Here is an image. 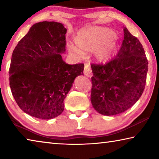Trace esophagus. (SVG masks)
I'll use <instances>...</instances> for the list:
<instances>
[{
    "instance_id": "34e87169",
    "label": "esophagus",
    "mask_w": 159,
    "mask_h": 159,
    "mask_svg": "<svg viewBox=\"0 0 159 159\" xmlns=\"http://www.w3.org/2000/svg\"><path fill=\"white\" fill-rule=\"evenodd\" d=\"M84 74L86 76L90 77L92 76V70H91L89 64H85L84 66Z\"/></svg>"
}]
</instances>
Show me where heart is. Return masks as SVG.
Returning a JSON list of instances; mask_svg holds the SVG:
<instances>
[{"instance_id": "1", "label": "heart", "mask_w": 159, "mask_h": 159, "mask_svg": "<svg viewBox=\"0 0 159 159\" xmlns=\"http://www.w3.org/2000/svg\"><path fill=\"white\" fill-rule=\"evenodd\" d=\"M74 45H69V51L81 57L85 52H95L96 60L100 62L108 61L116 50V34L111 29L101 27H89L78 32L74 38Z\"/></svg>"}]
</instances>
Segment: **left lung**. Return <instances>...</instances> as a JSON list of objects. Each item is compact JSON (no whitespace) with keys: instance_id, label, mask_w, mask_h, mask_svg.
Segmentation results:
<instances>
[{"instance_id":"8db88e82","label":"left lung","mask_w":159,"mask_h":159,"mask_svg":"<svg viewBox=\"0 0 159 159\" xmlns=\"http://www.w3.org/2000/svg\"><path fill=\"white\" fill-rule=\"evenodd\" d=\"M124 39L116 57L105 64H91L90 101L99 114L125 111L140 98L146 85L148 60L141 43L123 27Z\"/></svg>"}]
</instances>
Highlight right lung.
Returning <instances> with one entry per match:
<instances>
[{
	"instance_id": "add662e5",
	"label": "right lung",
	"mask_w": 159,
	"mask_h": 159,
	"mask_svg": "<svg viewBox=\"0 0 159 159\" xmlns=\"http://www.w3.org/2000/svg\"><path fill=\"white\" fill-rule=\"evenodd\" d=\"M66 29L55 21L35 24L13 50L10 87L17 105L26 114L48 120L64 111V100L83 64L64 62Z\"/></svg>"
}]
</instances>
